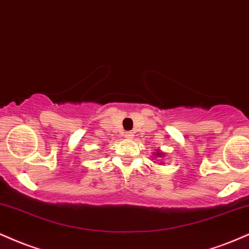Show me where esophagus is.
<instances>
[{"mask_svg":"<svg viewBox=\"0 0 249 249\" xmlns=\"http://www.w3.org/2000/svg\"><path fill=\"white\" fill-rule=\"evenodd\" d=\"M124 136H125V137H128V139H133L134 134L131 133V131H125V133H124Z\"/></svg>","mask_w":249,"mask_h":249,"instance_id":"esophagus-1","label":"esophagus"}]
</instances>
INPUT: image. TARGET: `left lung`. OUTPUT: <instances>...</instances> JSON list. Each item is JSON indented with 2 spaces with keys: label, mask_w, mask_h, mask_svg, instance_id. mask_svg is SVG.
<instances>
[{
  "label": "left lung",
  "mask_w": 249,
  "mask_h": 249,
  "mask_svg": "<svg viewBox=\"0 0 249 249\" xmlns=\"http://www.w3.org/2000/svg\"><path fill=\"white\" fill-rule=\"evenodd\" d=\"M154 155H155V156H151V157H154L155 160H156V159H163V157L165 156V154L163 153L162 150H160V149H157L156 153H154Z\"/></svg>",
  "instance_id": "obj_1"
}]
</instances>
